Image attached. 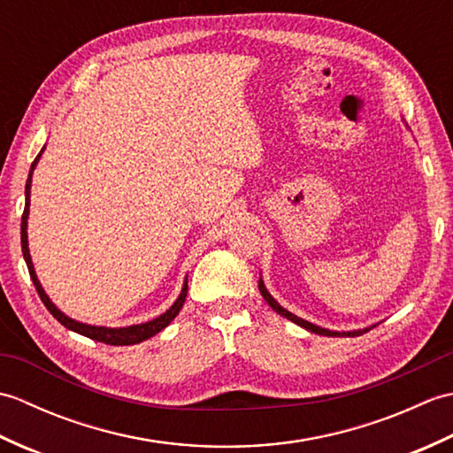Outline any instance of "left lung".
Listing matches in <instances>:
<instances>
[{"label": "left lung", "mask_w": 453, "mask_h": 453, "mask_svg": "<svg viewBox=\"0 0 453 453\" xmlns=\"http://www.w3.org/2000/svg\"><path fill=\"white\" fill-rule=\"evenodd\" d=\"M258 290H261V296L265 297L266 303L271 305L273 310H274L278 315L286 317L288 321H292V323H296V325H300V326H303V329L311 331V333H315V334H323V336H360V334H364V333H368V331L372 329V326H375V325H372V326H364V329H356V331H331V329H325V326L313 325V323H310V321L302 319V317L294 315L292 311L284 310V307H282L280 303H278V302L274 300V297L271 296V292L266 290V286H265V282H263V278H258Z\"/></svg>", "instance_id": "1"}]
</instances>
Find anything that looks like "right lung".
<instances>
[{
	"mask_svg": "<svg viewBox=\"0 0 453 453\" xmlns=\"http://www.w3.org/2000/svg\"><path fill=\"white\" fill-rule=\"evenodd\" d=\"M44 148L38 153L36 159L33 161L31 171H28V179H27V187H25V211H23V218H21V249H23V257H25V263L28 268V274H31V280L36 288L38 296H41L42 303L46 305V310L50 311L58 321H60L65 329H70L78 334L88 336V339L93 341H99L104 344H112V346H128V344H138L142 341H148L150 336L157 334L159 331L165 329V326L175 319L177 313L180 311L182 303L187 300V290H188V280L185 278V284H182V290L179 294V297L175 300L169 310L165 313H161L156 319H151L148 323H140V325H128V326H99V325H88V323H81V321H75L72 317H67L64 311L58 310L54 305V302L50 297L46 296L44 288L41 284V280L36 278L35 273V265H33V258H31V251H28V235H27V219H28V206H31V182H33V171L36 169V163L41 159Z\"/></svg>",
	"mask_w": 453,
	"mask_h": 453,
	"instance_id": "right-lung-1",
	"label": "right lung"
}]
</instances>
